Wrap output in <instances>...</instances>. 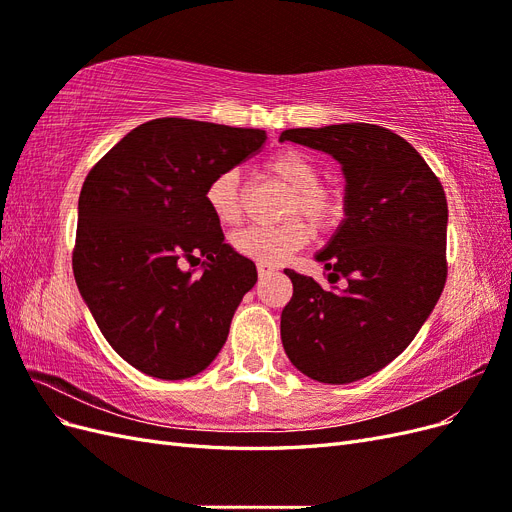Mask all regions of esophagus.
Returning <instances> with one entry per match:
<instances>
[{
    "label": "esophagus",
    "instance_id": "1",
    "mask_svg": "<svg viewBox=\"0 0 512 512\" xmlns=\"http://www.w3.org/2000/svg\"><path fill=\"white\" fill-rule=\"evenodd\" d=\"M273 273H275L273 265H265V262H258V277H260V280H265V277H269Z\"/></svg>",
    "mask_w": 512,
    "mask_h": 512
}]
</instances>
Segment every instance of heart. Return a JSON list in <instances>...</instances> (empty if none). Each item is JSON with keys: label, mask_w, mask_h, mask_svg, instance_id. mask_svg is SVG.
Segmentation results:
<instances>
[{"label": "heart", "mask_w": 512, "mask_h": 512, "mask_svg": "<svg viewBox=\"0 0 512 512\" xmlns=\"http://www.w3.org/2000/svg\"><path fill=\"white\" fill-rule=\"evenodd\" d=\"M269 173L292 190L286 215H305L314 228H333L344 211L342 194L322 185L320 168L299 149H282L267 162ZM205 203L213 218L222 224H235L241 218V179L237 170H222L215 175L207 190ZM309 241V228L303 220L292 218L280 226H247L232 235L230 243L245 258L265 265H280L292 252L301 250Z\"/></svg>", "instance_id": "heart-1"}]
</instances>
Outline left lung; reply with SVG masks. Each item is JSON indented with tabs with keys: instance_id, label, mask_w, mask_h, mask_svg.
I'll return each instance as SVG.
<instances>
[{
	"instance_id": "obj_1",
	"label": "left lung",
	"mask_w": 512,
	"mask_h": 512,
	"mask_svg": "<svg viewBox=\"0 0 512 512\" xmlns=\"http://www.w3.org/2000/svg\"><path fill=\"white\" fill-rule=\"evenodd\" d=\"M280 141L329 153L346 179L344 220L316 260L322 288L292 269L282 344L307 378L348 384L376 374L423 327L446 282L442 183L406 138L371 123L284 130Z\"/></svg>"
}]
</instances>
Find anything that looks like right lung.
I'll return each mask as SVG.
<instances>
[{
  "label": "right lung",
  "instance_id": "add662e5",
  "mask_svg": "<svg viewBox=\"0 0 512 512\" xmlns=\"http://www.w3.org/2000/svg\"><path fill=\"white\" fill-rule=\"evenodd\" d=\"M265 141V130L162 117L128 132L89 170L74 280L106 342L143 374L192 378L226 344L258 273L224 243L205 190ZM200 259V276L182 269Z\"/></svg>",
  "mask_w": 512,
  "mask_h": 512
}]
</instances>
